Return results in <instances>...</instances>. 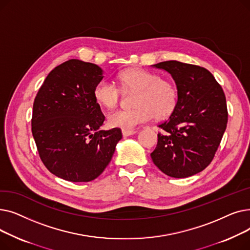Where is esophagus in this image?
<instances>
[{
	"instance_id": "34e87169",
	"label": "esophagus",
	"mask_w": 250,
	"mask_h": 250,
	"mask_svg": "<svg viewBox=\"0 0 250 250\" xmlns=\"http://www.w3.org/2000/svg\"><path fill=\"white\" fill-rule=\"evenodd\" d=\"M136 133H137V130H134V129H123L122 130V134L124 137L132 136V135H135Z\"/></svg>"
}]
</instances>
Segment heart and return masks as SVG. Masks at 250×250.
<instances>
[{
    "label": "heart",
    "instance_id": "heart-1",
    "mask_svg": "<svg viewBox=\"0 0 250 250\" xmlns=\"http://www.w3.org/2000/svg\"><path fill=\"white\" fill-rule=\"evenodd\" d=\"M121 86L125 91H135V107L132 109H117L107 115L110 126L132 129L151 120H163L171 114L178 102V89L167 79L158 74L133 68L123 72L120 76ZM95 100L106 108H113L118 104L122 90L114 82L103 79L94 87Z\"/></svg>",
    "mask_w": 250,
    "mask_h": 250
}]
</instances>
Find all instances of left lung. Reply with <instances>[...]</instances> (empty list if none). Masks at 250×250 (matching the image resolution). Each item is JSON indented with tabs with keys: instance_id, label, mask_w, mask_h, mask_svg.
Wrapping results in <instances>:
<instances>
[{
	"instance_id": "1",
	"label": "left lung",
	"mask_w": 250,
	"mask_h": 250,
	"mask_svg": "<svg viewBox=\"0 0 250 250\" xmlns=\"http://www.w3.org/2000/svg\"><path fill=\"white\" fill-rule=\"evenodd\" d=\"M168 72L178 89L175 110L159 125L163 133L151 153L170 177L186 178L212 162L227 126L226 97L215 77L200 65L177 61L153 64Z\"/></svg>"
}]
</instances>
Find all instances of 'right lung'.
<instances>
[{
  "label": "right lung",
  "mask_w": 250,
  "mask_h": 250,
  "mask_svg": "<svg viewBox=\"0 0 250 250\" xmlns=\"http://www.w3.org/2000/svg\"><path fill=\"white\" fill-rule=\"evenodd\" d=\"M102 79L97 64L69 60L47 75L34 99L31 129L39 157L64 180L97 178L123 138L118 127L99 129L105 116L93 91Z\"/></svg>",
  "instance_id": "add662e5"
}]
</instances>
